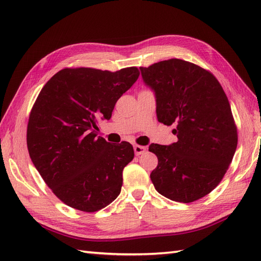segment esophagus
Instances as JSON below:
<instances>
[{"instance_id": "obj_1", "label": "esophagus", "mask_w": 261, "mask_h": 261, "mask_svg": "<svg viewBox=\"0 0 261 261\" xmlns=\"http://www.w3.org/2000/svg\"><path fill=\"white\" fill-rule=\"evenodd\" d=\"M134 149H135V152H136V154L137 156H139V154H142V153H145L146 152V147H143V146H139V145H136L135 147H134Z\"/></svg>"}]
</instances>
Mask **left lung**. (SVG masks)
<instances>
[{
    "mask_svg": "<svg viewBox=\"0 0 261 261\" xmlns=\"http://www.w3.org/2000/svg\"><path fill=\"white\" fill-rule=\"evenodd\" d=\"M140 70L156 94L158 121L176 125L178 139L149 146L158 158L152 184L171 201H197L220 184L234 156L238 130L229 99L211 71L185 60H163Z\"/></svg>",
    "mask_w": 261,
    "mask_h": 261,
    "instance_id": "8db88e82",
    "label": "left lung"
}]
</instances>
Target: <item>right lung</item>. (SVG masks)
<instances>
[{"label":"right lung","mask_w":261,"mask_h":261,"mask_svg":"<svg viewBox=\"0 0 261 261\" xmlns=\"http://www.w3.org/2000/svg\"><path fill=\"white\" fill-rule=\"evenodd\" d=\"M139 75L137 67L64 68L39 93L28 122V150L42 179L68 206L92 213L119 196L134 148L126 141L111 145L94 129L110 120Z\"/></svg>","instance_id":"right-lung-1"}]
</instances>
